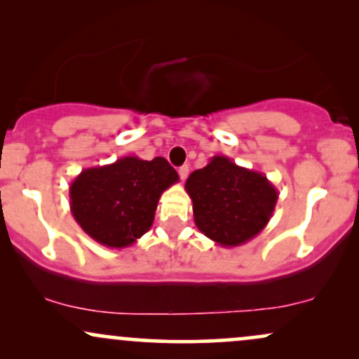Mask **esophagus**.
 <instances>
[{
    "mask_svg": "<svg viewBox=\"0 0 359 359\" xmlns=\"http://www.w3.org/2000/svg\"><path fill=\"white\" fill-rule=\"evenodd\" d=\"M187 175H189V167L187 165L179 167V177H180V179L185 180V179H187Z\"/></svg>",
    "mask_w": 359,
    "mask_h": 359,
    "instance_id": "34e87169",
    "label": "esophagus"
}]
</instances>
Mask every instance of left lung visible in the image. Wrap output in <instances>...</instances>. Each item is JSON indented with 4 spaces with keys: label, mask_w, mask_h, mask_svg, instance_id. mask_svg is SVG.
<instances>
[{
    "label": "left lung",
    "mask_w": 359,
    "mask_h": 359,
    "mask_svg": "<svg viewBox=\"0 0 359 359\" xmlns=\"http://www.w3.org/2000/svg\"><path fill=\"white\" fill-rule=\"evenodd\" d=\"M194 221L209 240L233 248L245 245L269 224L278 191L259 172L216 155L185 182Z\"/></svg>",
    "instance_id": "1"
}]
</instances>
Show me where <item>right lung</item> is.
<instances>
[{
  "mask_svg": "<svg viewBox=\"0 0 359 359\" xmlns=\"http://www.w3.org/2000/svg\"><path fill=\"white\" fill-rule=\"evenodd\" d=\"M179 182L163 156H123L84 168L69 187L71 211L82 231L108 248H128L151 228L160 196Z\"/></svg>",
  "mask_w": 359,
  "mask_h": 359,
  "instance_id": "right-lung-1",
  "label": "right lung"
}]
</instances>
